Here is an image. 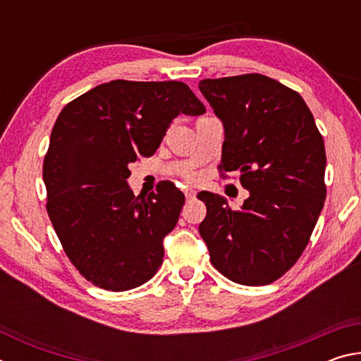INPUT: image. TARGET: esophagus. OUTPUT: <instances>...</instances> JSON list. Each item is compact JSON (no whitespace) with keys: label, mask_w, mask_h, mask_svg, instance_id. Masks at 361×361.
<instances>
[{"label":"esophagus","mask_w":361,"mask_h":361,"mask_svg":"<svg viewBox=\"0 0 361 361\" xmlns=\"http://www.w3.org/2000/svg\"><path fill=\"white\" fill-rule=\"evenodd\" d=\"M185 197H186L188 200L195 197V191H194L192 188H186V189H185Z\"/></svg>","instance_id":"1"}]
</instances>
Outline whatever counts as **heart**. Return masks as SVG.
<instances>
[{"instance_id":"obj_1","label":"heart","mask_w":361,"mask_h":361,"mask_svg":"<svg viewBox=\"0 0 361 361\" xmlns=\"http://www.w3.org/2000/svg\"><path fill=\"white\" fill-rule=\"evenodd\" d=\"M188 176H189V178H192V175H191V173H189V175H188Z\"/></svg>"}]
</instances>
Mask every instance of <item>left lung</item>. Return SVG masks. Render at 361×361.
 <instances>
[{
	"instance_id": "8db88e82",
	"label": "left lung",
	"mask_w": 361,
	"mask_h": 361,
	"mask_svg": "<svg viewBox=\"0 0 361 361\" xmlns=\"http://www.w3.org/2000/svg\"><path fill=\"white\" fill-rule=\"evenodd\" d=\"M199 89L224 126L219 170L239 172L250 192L239 210L200 192L199 232L224 277L272 283L302 255L325 204L323 137L302 97L276 79L252 73L202 79Z\"/></svg>"
}]
</instances>
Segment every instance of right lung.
<instances>
[{
    "mask_svg": "<svg viewBox=\"0 0 361 361\" xmlns=\"http://www.w3.org/2000/svg\"><path fill=\"white\" fill-rule=\"evenodd\" d=\"M204 103L185 82L116 79L70 102L54 124L42 166L46 209L82 277L109 291L137 288L162 264V240L185 195L162 181L148 197L127 183L129 164L149 157L178 114Z\"/></svg>",
    "mask_w": 361,
    "mask_h": 361,
    "instance_id": "1",
    "label": "right lung"
}]
</instances>
